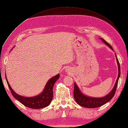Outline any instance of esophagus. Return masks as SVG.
Returning <instances> with one entry per match:
<instances>
[{"label": "esophagus", "instance_id": "esophagus-1", "mask_svg": "<svg viewBox=\"0 0 128 128\" xmlns=\"http://www.w3.org/2000/svg\"><path fill=\"white\" fill-rule=\"evenodd\" d=\"M67 71H68V70H67Z\"/></svg>", "mask_w": 128, "mask_h": 128}]
</instances>
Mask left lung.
Wrapping results in <instances>:
<instances>
[{
    "mask_svg": "<svg viewBox=\"0 0 128 128\" xmlns=\"http://www.w3.org/2000/svg\"><path fill=\"white\" fill-rule=\"evenodd\" d=\"M102 41L104 42L106 45H107L108 47L112 49L113 50L112 47H111V46L106 41L104 40L102 38H100ZM116 62H117L118 66V78L116 79V84L114 86L113 89L112 90L109 94L107 95H106L104 97H89L86 95L84 94L80 90L79 88H78V85L76 84V83L74 82V97L76 100V102L78 103V105H80L82 107H86V108H94L100 107V106H103V104H106V103L109 102L110 100L112 99L113 96H114V94L116 93V89L117 88L118 82L119 80V78L120 77V64L118 61V59L116 58Z\"/></svg>",
    "mask_w": 128,
    "mask_h": 128,
    "instance_id": "1",
    "label": "left lung"
}]
</instances>
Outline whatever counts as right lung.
<instances>
[{
  "mask_svg": "<svg viewBox=\"0 0 128 128\" xmlns=\"http://www.w3.org/2000/svg\"><path fill=\"white\" fill-rule=\"evenodd\" d=\"M59 76L60 75L58 74L50 78L46 84L42 93L37 96L31 97L21 96L16 94L8 82L6 75H5V78H6L8 87L14 97H15L16 100L27 107L32 108V109H40V108L47 107L50 103L53 96V86L54 84L59 78Z\"/></svg>",
  "mask_w": 128,
  "mask_h": 128,
  "instance_id": "1",
  "label": "right lung"
}]
</instances>
